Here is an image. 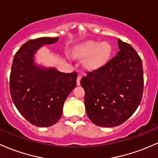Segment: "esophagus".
<instances>
[{"mask_svg":"<svg viewBox=\"0 0 158 158\" xmlns=\"http://www.w3.org/2000/svg\"><path fill=\"white\" fill-rule=\"evenodd\" d=\"M81 79H82V76H81L80 75L77 76V79H76V84H77V85H80Z\"/></svg>","mask_w":158,"mask_h":158,"instance_id":"1","label":"esophagus"}]
</instances>
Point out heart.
<instances>
[{
    "label": "heart",
    "instance_id": "obj_1",
    "mask_svg": "<svg viewBox=\"0 0 158 158\" xmlns=\"http://www.w3.org/2000/svg\"><path fill=\"white\" fill-rule=\"evenodd\" d=\"M111 52L112 46L109 43L88 40L76 46L73 54L76 58H86L84 66L88 70H94L106 63Z\"/></svg>",
    "mask_w": 158,
    "mask_h": 158
}]
</instances>
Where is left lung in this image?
I'll return each instance as SVG.
<instances>
[{"label":"left lung","mask_w":158,"mask_h":158,"mask_svg":"<svg viewBox=\"0 0 158 158\" xmlns=\"http://www.w3.org/2000/svg\"><path fill=\"white\" fill-rule=\"evenodd\" d=\"M118 52L108 63L81 79L87 115L94 124L113 127L134 113L143 93L142 60L128 43L118 39Z\"/></svg>","instance_id":"obj_1"}]
</instances>
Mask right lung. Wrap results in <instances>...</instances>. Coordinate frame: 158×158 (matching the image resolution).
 <instances>
[{
  "label": "right lung",
  "mask_w": 158,
  "mask_h": 158,
  "mask_svg": "<svg viewBox=\"0 0 158 158\" xmlns=\"http://www.w3.org/2000/svg\"><path fill=\"white\" fill-rule=\"evenodd\" d=\"M58 39L41 37L27 41L15 53L12 64V100L21 115L37 127H50L58 122L65 100L76 85V72L62 73L35 61L40 48Z\"/></svg>",
  "instance_id": "1"
}]
</instances>
